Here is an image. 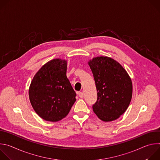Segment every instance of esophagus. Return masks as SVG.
Here are the masks:
<instances>
[{"label":"esophagus","mask_w":160,"mask_h":160,"mask_svg":"<svg viewBox=\"0 0 160 160\" xmlns=\"http://www.w3.org/2000/svg\"><path fill=\"white\" fill-rule=\"evenodd\" d=\"M78 96H79V97H80V98H83V96H84L83 93L82 92H80L78 93Z\"/></svg>","instance_id":"1"}]
</instances>
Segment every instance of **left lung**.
Masks as SVG:
<instances>
[{
	"label": "left lung",
	"mask_w": 160,
	"mask_h": 160,
	"mask_svg": "<svg viewBox=\"0 0 160 160\" xmlns=\"http://www.w3.org/2000/svg\"><path fill=\"white\" fill-rule=\"evenodd\" d=\"M88 63L98 92L97 101L92 106L94 112L104 122L118 119L132 99L130 77L119 62L109 57H96Z\"/></svg>",
	"instance_id": "left-lung-1"
}]
</instances>
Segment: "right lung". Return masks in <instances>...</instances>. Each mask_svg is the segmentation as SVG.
<instances>
[{
	"label": "right lung",
	"instance_id": "1",
	"mask_svg": "<svg viewBox=\"0 0 160 160\" xmlns=\"http://www.w3.org/2000/svg\"><path fill=\"white\" fill-rule=\"evenodd\" d=\"M67 62L54 59L42 66L30 88L31 104L42 119L58 122L67 116L76 101V93L66 77Z\"/></svg>",
	"mask_w": 160,
	"mask_h": 160
}]
</instances>
